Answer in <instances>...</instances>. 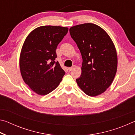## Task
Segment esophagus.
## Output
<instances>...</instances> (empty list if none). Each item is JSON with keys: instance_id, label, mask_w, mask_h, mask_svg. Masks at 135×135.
Returning <instances> with one entry per match:
<instances>
[{"instance_id": "esophagus-1", "label": "esophagus", "mask_w": 135, "mask_h": 135, "mask_svg": "<svg viewBox=\"0 0 135 135\" xmlns=\"http://www.w3.org/2000/svg\"><path fill=\"white\" fill-rule=\"evenodd\" d=\"M74 66H73V67H69V68H68V69L70 71H71L73 69V68H74Z\"/></svg>"}]
</instances>
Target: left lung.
I'll return each instance as SVG.
<instances>
[{"instance_id": "left-lung-1", "label": "left lung", "mask_w": 135, "mask_h": 135, "mask_svg": "<svg viewBox=\"0 0 135 135\" xmlns=\"http://www.w3.org/2000/svg\"><path fill=\"white\" fill-rule=\"evenodd\" d=\"M70 33L83 59L81 74L76 79L77 83L86 95H99L111 85L117 72L115 46L106 31L94 24L71 27Z\"/></svg>"}]
</instances>
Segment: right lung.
Here are the masks:
<instances>
[{"label": "right lung", "mask_w": 135, "mask_h": 135, "mask_svg": "<svg viewBox=\"0 0 135 135\" xmlns=\"http://www.w3.org/2000/svg\"><path fill=\"white\" fill-rule=\"evenodd\" d=\"M67 27L41 26L27 36L20 58V71L29 88L46 95L58 87L65 74L58 61L56 49L68 33Z\"/></svg>", "instance_id": "obj_1"}]
</instances>
